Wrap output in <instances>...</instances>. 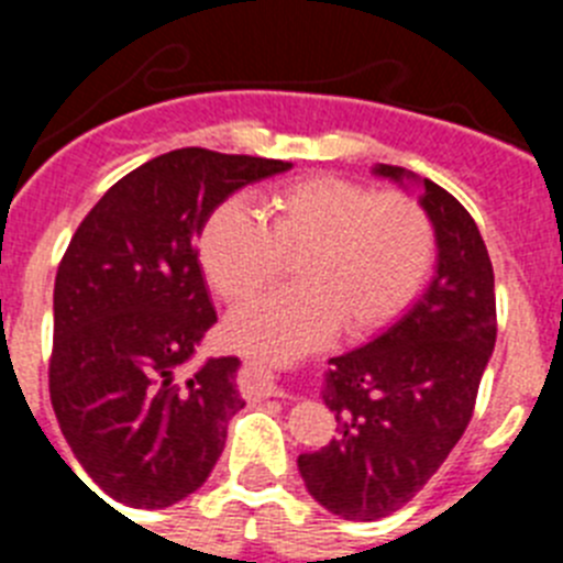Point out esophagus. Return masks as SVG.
<instances>
[{"instance_id":"esophagus-1","label":"esophagus","mask_w":563,"mask_h":563,"mask_svg":"<svg viewBox=\"0 0 563 563\" xmlns=\"http://www.w3.org/2000/svg\"><path fill=\"white\" fill-rule=\"evenodd\" d=\"M253 369H256V375L262 377V395H265V397L278 395L276 375H273V369H267V366H262V363H253Z\"/></svg>"}]
</instances>
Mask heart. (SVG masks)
<instances>
[{"instance_id":"1","label":"heart","mask_w":563,"mask_h":563,"mask_svg":"<svg viewBox=\"0 0 563 563\" xmlns=\"http://www.w3.org/2000/svg\"><path fill=\"white\" fill-rule=\"evenodd\" d=\"M434 251V222L415 197L335 174L276 188L265 222L225 200L197 239L208 285L228 305L265 290L296 258V287L242 307L228 324L239 350L267 361L316 350L338 324L350 338L386 330L422 290Z\"/></svg>"}]
</instances>
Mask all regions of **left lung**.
<instances>
[{
    "mask_svg": "<svg viewBox=\"0 0 563 563\" xmlns=\"http://www.w3.org/2000/svg\"><path fill=\"white\" fill-rule=\"evenodd\" d=\"M402 180L400 166H377ZM434 222L437 276L395 327L332 357L324 402L338 440L298 456L307 490L330 514L375 521L400 510L449 460L474 417L496 343L494 265L474 217L454 194L422 180Z\"/></svg>",
    "mask_w": 563,
    "mask_h": 563,
    "instance_id": "1",
    "label": "left lung"
}]
</instances>
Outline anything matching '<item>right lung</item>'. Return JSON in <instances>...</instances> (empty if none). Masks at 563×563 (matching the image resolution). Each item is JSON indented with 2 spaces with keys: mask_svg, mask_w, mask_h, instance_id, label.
Masks as SVG:
<instances>
[{
  "mask_svg": "<svg viewBox=\"0 0 563 563\" xmlns=\"http://www.w3.org/2000/svg\"><path fill=\"white\" fill-rule=\"evenodd\" d=\"M285 161L174 148L114 183L69 239L53 290L49 400L89 479L126 507L194 494L245 400L236 357L191 369L217 321L194 239Z\"/></svg>",
  "mask_w": 563,
  "mask_h": 563,
  "instance_id": "add662e5",
  "label": "right lung"
}]
</instances>
